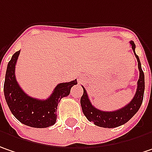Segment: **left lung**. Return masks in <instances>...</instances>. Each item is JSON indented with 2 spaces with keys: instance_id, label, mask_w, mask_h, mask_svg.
<instances>
[{
  "instance_id": "8db88e82",
  "label": "left lung",
  "mask_w": 152,
  "mask_h": 152,
  "mask_svg": "<svg viewBox=\"0 0 152 152\" xmlns=\"http://www.w3.org/2000/svg\"><path fill=\"white\" fill-rule=\"evenodd\" d=\"M134 55L138 60V67L139 70V78L138 81L137 91L132 100L124 107L119 110L112 112H105L95 108L91 104L87 91L83 88V94L81 97V106L83 114L89 121L93 122L95 126L105 127V128H113L124 125L130 121L132 116L138 111L141 104L143 102L144 92H145V75L141 68V64L138 56L135 53V44L133 41H130Z\"/></svg>"
}]
</instances>
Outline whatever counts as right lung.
I'll use <instances>...</instances> for the list:
<instances>
[{
	"instance_id": "add662e5",
	"label": "right lung",
	"mask_w": 152,
	"mask_h": 152,
	"mask_svg": "<svg viewBox=\"0 0 152 152\" xmlns=\"http://www.w3.org/2000/svg\"><path fill=\"white\" fill-rule=\"evenodd\" d=\"M20 52V50L14 53L7 67L4 82L6 102L14 117L24 125L35 128L49 127L56 123L58 103L77 84L76 79L57 85L46 100L32 98L23 91L15 78V65Z\"/></svg>"
}]
</instances>
